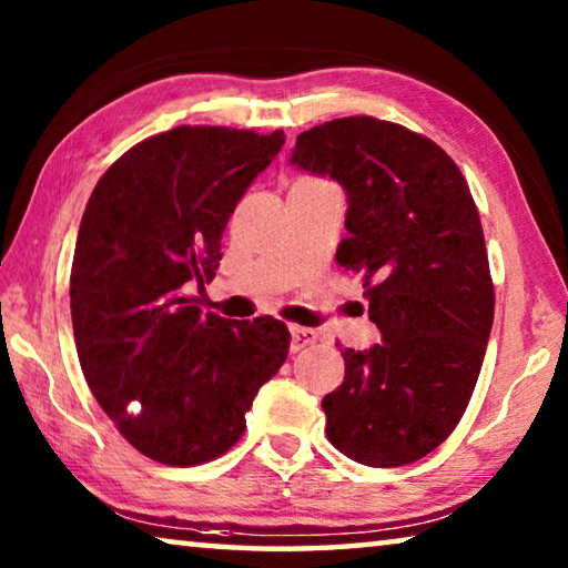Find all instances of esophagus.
Instances as JSON below:
<instances>
[{"label": "esophagus", "mask_w": 568, "mask_h": 568, "mask_svg": "<svg viewBox=\"0 0 568 568\" xmlns=\"http://www.w3.org/2000/svg\"><path fill=\"white\" fill-rule=\"evenodd\" d=\"M321 338L318 331L313 328H303V325H293L291 328V351L297 353L303 348H311V345Z\"/></svg>", "instance_id": "esophagus-1"}]
</instances>
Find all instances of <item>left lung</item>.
<instances>
[{
  "label": "left lung",
  "instance_id": "obj_1",
  "mask_svg": "<svg viewBox=\"0 0 568 568\" xmlns=\"http://www.w3.org/2000/svg\"><path fill=\"white\" fill-rule=\"evenodd\" d=\"M291 162L345 190L338 263L363 277L383 338L343 351L345 378L323 398L325 434L363 466L413 464L458 426L491 335L494 283L474 197L436 142L376 118L301 132Z\"/></svg>",
  "mask_w": 568,
  "mask_h": 568
}]
</instances>
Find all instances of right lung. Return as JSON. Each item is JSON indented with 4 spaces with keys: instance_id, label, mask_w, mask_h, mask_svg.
I'll list each match as a JSON object with an SVG mask.
<instances>
[{
    "instance_id": "add662e5",
    "label": "right lung",
    "mask_w": 568,
    "mask_h": 568,
    "mask_svg": "<svg viewBox=\"0 0 568 568\" xmlns=\"http://www.w3.org/2000/svg\"><path fill=\"white\" fill-rule=\"evenodd\" d=\"M285 134L182 124L130 148L100 178L77 235L70 307L92 396L158 464L223 456L287 358L273 318L227 321L187 295L215 277L240 197Z\"/></svg>"
}]
</instances>
